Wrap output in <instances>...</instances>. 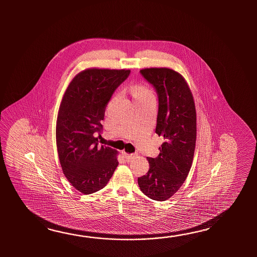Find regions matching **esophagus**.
Instances as JSON below:
<instances>
[{
	"label": "esophagus",
	"instance_id": "1",
	"mask_svg": "<svg viewBox=\"0 0 257 257\" xmlns=\"http://www.w3.org/2000/svg\"><path fill=\"white\" fill-rule=\"evenodd\" d=\"M122 154H123V156H124L127 161H130V160H131V159L135 156L134 154H130V153H126V152H122Z\"/></svg>",
	"mask_w": 257,
	"mask_h": 257
}]
</instances>
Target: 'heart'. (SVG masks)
<instances>
[{
  "label": "heart",
  "instance_id": "1",
  "mask_svg": "<svg viewBox=\"0 0 257 257\" xmlns=\"http://www.w3.org/2000/svg\"><path fill=\"white\" fill-rule=\"evenodd\" d=\"M133 94L135 96L136 100L138 99L143 98V97H149V96H153V93L151 90H149L146 87H139L134 90Z\"/></svg>",
  "mask_w": 257,
  "mask_h": 257
}]
</instances>
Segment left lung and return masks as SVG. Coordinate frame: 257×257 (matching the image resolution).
<instances>
[{"mask_svg": "<svg viewBox=\"0 0 257 257\" xmlns=\"http://www.w3.org/2000/svg\"><path fill=\"white\" fill-rule=\"evenodd\" d=\"M141 74L156 90L159 108L155 132L164 137L156 158L147 157L150 169L138 178L142 193L164 201L180 188L191 168L197 139V114L184 77L168 68H149Z\"/></svg>", "mask_w": 257, "mask_h": 257, "instance_id": "8db88e82", "label": "left lung"}]
</instances>
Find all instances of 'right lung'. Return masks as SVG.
I'll return each instance as SVG.
<instances>
[{
    "label": "right lung",
    "instance_id": "right-lung-1",
    "mask_svg": "<svg viewBox=\"0 0 257 257\" xmlns=\"http://www.w3.org/2000/svg\"><path fill=\"white\" fill-rule=\"evenodd\" d=\"M130 70L87 69L72 79L60 103L56 142L66 178L82 194L89 195L106 186L115 172L117 152L98 147L104 110L115 89Z\"/></svg>",
    "mask_w": 257,
    "mask_h": 257
}]
</instances>
